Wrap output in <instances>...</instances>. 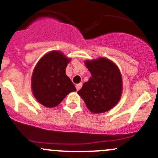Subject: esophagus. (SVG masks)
Wrapping results in <instances>:
<instances>
[{"label": "esophagus", "instance_id": "esophagus-1", "mask_svg": "<svg viewBox=\"0 0 158 158\" xmlns=\"http://www.w3.org/2000/svg\"><path fill=\"white\" fill-rule=\"evenodd\" d=\"M82 83H79V84H76V90L79 91V89H81V87H82Z\"/></svg>", "mask_w": 158, "mask_h": 158}]
</instances>
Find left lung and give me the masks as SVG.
Instances as JSON below:
<instances>
[{"label":"left lung","mask_w":158,"mask_h":158,"mask_svg":"<svg viewBox=\"0 0 158 158\" xmlns=\"http://www.w3.org/2000/svg\"><path fill=\"white\" fill-rule=\"evenodd\" d=\"M92 76L78 92L89 111L102 113L112 109L121 98L122 75L118 68L106 58L85 63Z\"/></svg>","instance_id":"left-lung-1"}]
</instances>
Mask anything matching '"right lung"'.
I'll use <instances>...</instances> for the list:
<instances>
[{
	"instance_id": "add662e5",
	"label": "right lung",
	"mask_w": 158,
	"mask_h": 158,
	"mask_svg": "<svg viewBox=\"0 0 158 158\" xmlns=\"http://www.w3.org/2000/svg\"><path fill=\"white\" fill-rule=\"evenodd\" d=\"M70 59L59 51H52L38 62L32 75V89L35 98L43 106H58L71 92L76 90L66 69Z\"/></svg>"
}]
</instances>
